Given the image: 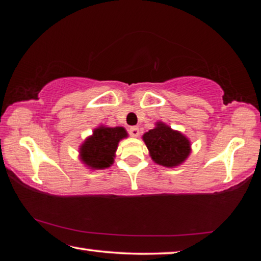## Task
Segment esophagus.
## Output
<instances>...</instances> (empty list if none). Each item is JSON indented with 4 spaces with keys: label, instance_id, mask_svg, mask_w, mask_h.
Listing matches in <instances>:
<instances>
[{
    "label": "esophagus",
    "instance_id": "1",
    "mask_svg": "<svg viewBox=\"0 0 261 261\" xmlns=\"http://www.w3.org/2000/svg\"><path fill=\"white\" fill-rule=\"evenodd\" d=\"M129 134L132 136V137H138L139 136V129L137 126H132L129 129Z\"/></svg>",
    "mask_w": 261,
    "mask_h": 261
}]
</instances>
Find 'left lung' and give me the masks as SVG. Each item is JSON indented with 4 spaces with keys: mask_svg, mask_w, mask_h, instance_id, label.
Segmentation results:
<instances>
[{
    "mask_svg": "<svg viewBox=\"0 0 261 261\" xmlns=\"http://www.w3.org/2000/svg\"><path fill=\"white\" fill-rule=\"evenodd\" d=\"M143 140L152 160L163 167L179 166L191 153V144L187 137L162 122H158L154 129L144 134Z\"/></svg>",
    "mask_w": 261,
    "mask_h": 261,
    "instance_id": "1",
    "label": "left lung"
}]
</instances>
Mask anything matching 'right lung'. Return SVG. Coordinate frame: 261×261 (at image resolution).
Listing matches in <instances>:
<instances>
[{
	"mask_svg": "<svg viewBox=\"0 0 261 261\" xmlns=\"http://www.w3.org/2000/svg\"><path fill=\"white\" fill-rule=\"evenodd\" d=\"M127 132L122 126H103L94 129L79 148V158L91 169H105L113 165L118 143L126 138Z\"/></svg>",
	"mask_w": 261,
	"mask_h": 261,
	"instance_id": "obj_1",
	"label": "right lung"
}]
</instances>
